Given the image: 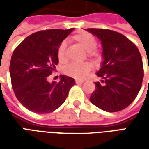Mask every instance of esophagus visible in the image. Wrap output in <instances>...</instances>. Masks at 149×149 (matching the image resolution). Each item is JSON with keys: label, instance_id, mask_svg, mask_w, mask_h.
<instances>
[{"label": "esophagus", "instance_id": "esophagus-1", "mask_svg": "<svg viewBox=\"0 0 149 149\" xmlns=\"http://www.w3.org/2000/svg\"><path fill=\"white\" fill-rule=\"evenodd\" d=\"M83 82H84L83 81H79V80H76V83H77V84H82Z\"/></svg>", "mask_w": 149, "mask_h": 149}]
</instances>
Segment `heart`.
<instances>
[{
	"mask_svg": "<svg viewBox=\"0 0 149 149\" xmlns=\"http://www.w3.org/2000/svg\"><path fill=\"white\" fill-rule=\"evenodd\" d=\"M71 40L79 45L84 50H86L88 56L93 58H97L99 56L98 52L95 50L97 47V40L92 34L86 32H81L72 36L71 37ZM57 57L61 62H65L66 61V44L65 41L62 42L59 46L57 50ZM90 70L91 65L88 62H85L82 64H70L65 68V72L66 74L70 77L83 80L87 77Z\"/></svg>",
	"mask_w": 149,
	"mask_h": 149,
	"instance_id": "1",
	"label": "heart"
}]
</instances>
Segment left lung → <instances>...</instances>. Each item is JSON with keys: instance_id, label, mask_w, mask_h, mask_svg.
Segmentation results:
<instances>
[{"instance_id": "left-lung-1", "label": "left lung", "mask_w": 149, "mask_h": 149, "mask_svg": "<svg viewBox=\"0 0 149 149\" xmlns=\"http://www.w3.org/2000/svg\"><path fill=\"white\" fill-rule=\"evenodd\" d=\"M100 40L102 45L100 68L97 75L101 82L90 97L95 106L109 112L124 109L135 100L141 88L144 69L141 53L131 40L115 31L85 29Z\"/></svg>"}]
</instances>
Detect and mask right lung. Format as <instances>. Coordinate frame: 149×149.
Wrapping results in <instances>:
<instances>
[{
    "label": "right lung",
    "mask_w": 149,
    "mask_h": 149,
    "mask_svg": "<svg viewBox=\"0 0 149 149\" xmlns=\"http://www.w3.org/2000/svg\"><path fill=\"white\" fill-rule=\"evenodd\" d=\"M73 29L39 31L26 37L14 50L9 65L12 86L16 97L27 109L49 113L66 100L74 79L61 75L56 84L49 83L47 78L58 65L59 46Z\"/></svg>",
    "instance_id": "1"
}]
</instances>
